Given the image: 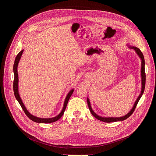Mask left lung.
Listing matches in <instances>:
<instances>
[{"label":"left lung","instance_id":"obj_1","mask_svg":"<svg viewBox=\"0 0 156 156\" xmlns=\"http://www.w3.org/2000/svg\"><path fill=\"white\" fill-rule=\"evenodd\" d=\"M131 49H135V51L136 52L137 54L140 56V57L141 59V79H142V89H141V93L140 94V95L139 96V97L138 98L137 100L136 101L134 105H133L132 109L131 110L130 112L127 114L126 115L122 117H100L99 115H98L96 114H95L94 112V111L92 110V108L91 107V104H90V100L88 99H87V105L89 107V108H90V110L91 113L92 114V115L96 118L97 119H98L100 121L104 122H107V123H110V122H118V121H123L126 120V119H128L130 115H131V114L134 112L135 109L136 108V107L140 99V98H141L144 91V88H145V84H146V73H145V68H144V65H145V62H144V55L143 54V53L141 52V51H140V49H138V48L136 47H130Z\"/></svg>","mask_w":156,"mask_h":156}]
</instances>
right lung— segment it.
I'll use <instances>...</instances> for the list:
<instances>
[{
	"mask_svg": "<svg viewBox=\"0 0 156 156\" xmlns=\"http://www.w3.org/2000/svg\"><path fill=\"white\" fill-rule=\"evenodd\" d=\"M24 50H22L21 51H20L18 55H16L15 60V62H14V65H13V72H14V75H15V77H14V80H13V91H14V94L15 96L16 99V100L18 101V102H19V104H20L21 108H23V111L25 112V114L27 115V117L30 119L31 120L37 122V123H52L54 122L57 120H58V119H60L62 116L63 115V114H64L65 110L66 107V105H67L69 99L70 98L72 94L73 93V90H72L68 94L67 96H66L65 100V102H64V105L63 107V109L62 110V112L60 113V114H58L57 116H56L54 118H50V119H41V118H38L36 117L33 116V115L30 114L28 110H27L26 107H25L23 103L22 102V101L20 97V95L18 94V73H17V66H18V64L19 62V60L21 58V56L22 55V53L23 52Z\"/></svg>",
	"mask_w": 156,
	"mask_h": 156,
	"instance_id": "obj_1",
	"label": "right lung"
}]
</instances>
